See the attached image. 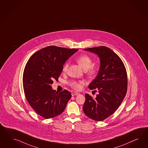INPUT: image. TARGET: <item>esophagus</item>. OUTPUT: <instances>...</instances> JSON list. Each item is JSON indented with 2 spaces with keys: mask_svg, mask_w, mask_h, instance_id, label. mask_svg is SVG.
<instances>
[{
  "mask_svg": "<svg viewBox=\"0 0 148 148\" xmlns=\"http://www.w3.org/2000/svg\"><path fill=\"white\" fill-rule=\"evenodd\" d=\"M79 94V93H77V92H72V96H74V95H78Z\"/></svg>",
  "mask_w": 148,
  "mask_h": 148,
  "instance_id": "1",
  "label": "esophagus"
}]
</instances>
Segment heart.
<instances>
[{
	"mask_svg": "<svg viewBox=\"0 0 148 148\" xmlns=\"http://www.w3.org/2000/svg\"><path fill=\"white\" fill-rule=\"evenodd\" d=\"M77 62L81 67L86 71L90 75H94L98 71V67L96 66H92V59L87 55H82L77 58ZM68 67V63H66L63 67V72H67ZM84 84L82 81H72L70 82V85L76 90H79L81 86Z\"/></svg>",
	"mask_w": 148,
	"mask_h": 148,
	"instance_id": "1",
	"label": "heart"
}]
</instances>
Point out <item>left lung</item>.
Segmentation results:
<instances>
[{
    "label": "left lung",
    "instance_id": "1",
    "mask_svg": "<svg viewBox=\"0 0 148 148\" xmlns=\"http://www.w3.org/2000/svg\"><path fill=\"white\" fill-rule=\"evenodd\" d=\"M98 55L100 67L97 76L90 83V90L98 89L93 98L85 94L83 111L95 121H102L112 115L125 96L127 79L125 67L121 59L108 47L101 46L84 49Z\"/></svg>",
    "mask_w": 148,
    "mask_h": 148
}]
</instances>
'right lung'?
<instances>
[{
  "instance_id": "obj_1",
  "label": "right lung",
  "mask_w": 148,
  "mask_h": 148,
  "mask_svg": "<svg viewBox=\"0 0 148 148\" xmlns=\"http://www.w3.org/2000/svg\"><path fill=\"white\" fill-rule=\"evenodd\" d=\"M77 51L49 46L33 54L27 62L23 76L25 95L32 108L45 119L61 114L72 97L67 90L58 93L51 85L58 80L66 61Z\"/></svg>"
}]
</instances>
